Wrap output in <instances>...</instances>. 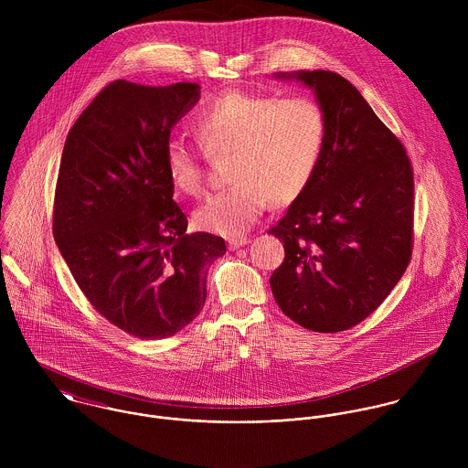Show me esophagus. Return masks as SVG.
<instances>
[{
  "label": "esophagus",
  "mask_w": 468,
  "mask_h": 468,
  "mask_svg": "<svg viewBox=\"0 0 468 468\" xmlns=\"http://www.w3.org/2000/svg\"><path fill=\"white\" fill-rule=\"evenodd\" d=\"M247 243H249V239H247L245 236H238V238H230V239H229V247H230L232 250H238V249L245 247Z\"/></svg>",
  "instance_id": "1"
}]
</instances>
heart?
I'll return each mask as SVG.
<instances>
[{
  "label": "heart",
  "mask_w": 468,
  "mask_h": 468,
  "mask_svg": "<svg viewBox=\"0 0 468 468\" xmlns=\"http://www.w3.org/2000/svg\"><path fill=\"white\" fill-rule=\"evenodd\" d=\"M208 156L232 154L227 189L195 214L197 225L221 236H239L268 203L290 205L312 184L328 140L324 108L310 97L277 99L225 91L210 99L195 119ZM165 171L176 191L198 197L205 189L203 153L184 140L165 144Z\"/></svg>",
  "instance_id": "heart-1"
}]
</instances>
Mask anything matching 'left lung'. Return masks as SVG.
<instances>
[{
    "label": "left lung",
    "instance_id": "8db88e82",
    "mask_svg": "<svg viewBox=\"0 0 468 468\" xmlns=\"http://www.w3.org/2000/svg\"><path fill=\"white\" fill-rule=\"evenodd\" d=\"M279 77H295L315 91L328 140L312 184L268 230L284 247L270 286L293 323L336 334L369 317L410 261L412 165L400 138L338 73Z\"/></svg>",
    "mask_w": 468,
    "mask_h": 468
}]
</instances>
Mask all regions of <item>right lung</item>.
<instances>
[{"label": "right lung", "instance_id": "obj_1", "mask_svg": "<svg viewBox=\"0 0 468 468\" xmlns=\"http://www.w3.org/2000/svg\"><path fill=\"white\" fill-rule=\"evenodd\" d=\"M198 99L195 82L113 80L75 121L61 156L56 243L90 304L145 340L198 317L208 267L227 252L219 236L186 232L164 162L173 126Z\"/></svg>", "mask_w": 468, "mask_h": 468}]
</instances>
